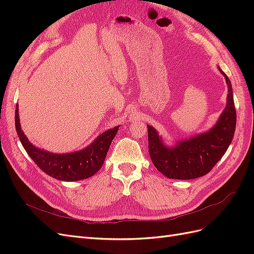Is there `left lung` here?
<instances>
[{
	"instance_id": "left-lung-1",
	"label": "left lung",
	"mask_w": 254,
	"mask_h": 254,
	"mask_svg": "<svg viewBox=\"0 0 254 254\" xmlns=\"http://www.w3.org/2000/svg\"><path fill=\"white\" fill-rule=\"evenodd\" d=\"M220 72L228 84L227 107L210 131L179 142L175 147H166L155 128L147 125L149 156L157 170L167 178L189 180L206 175L231 144L236 126V111L231 81L224 72Z\"/></svg>"
}]
</instances>
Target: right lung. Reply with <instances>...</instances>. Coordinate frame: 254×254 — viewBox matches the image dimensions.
Returning a JSON list of instances; mask_svg holds the SVG:
<instances>
[{"label":"right lung","mask_w":254,"mask_h":254,"mask_svg":"<svg viewBox=\"0 0 254 254\" xmlns=\"http://www.w3.org/2000/svg\"><path fill=\"white\" fill-rule=\"evenodd\" d=\"M14 124L19 139L28 156L45 174L63 181L87 179L101 170L110 144L119 130V126L107 130L87 148L80 151L58 155L37 148L28 142L26 135L21 130L18 104L16 106Z\"/></svg>","instance_id":"right-lung-1"}]
</instances>
